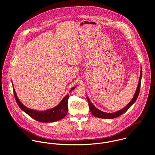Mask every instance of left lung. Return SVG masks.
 <instances>
[{
  "instance_id": "8db88e82",
  "label": "left lung",
  "mask_w": 155,
  "mask_h": 155,
  "mask_svg": "<svg viewBox=\"0 0 155 155\" xmlns=\"http://www.w3.org/2000/svg\"><path fill=\"white\" fill-rule=\"evenodd\" d=\"M141 78H142V69H141V67L140 76L139 82H138V86H137V88L135 93V94L134 95L133 99L131 100V101L125 107H124L122 109L117 111H116V112H114V113H106V112L100 110L99 109L96 108L94 106V104L90 101L88 97H87V101L88 102L89 107V110H90L91 113L94 116L99 117V118H103V119H113V118L117 117L120 116L121 114H124L125 112H126L128 110V109L135 102V101L137 100V99L138 98V96L139 92H140V86H141Z\"/></svg>"
}]
</instances>
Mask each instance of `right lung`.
<instances>
[{"instance_id": "1", "label": "right lung", "mask_w": 155, "mask_h": 155, "mask_svg": "<svg viewBox=\"0 0 155 155\" xmlns=\"http://www.w3.org/2000/svg\"><path fill=\"white\" fill-rule=\"evenodd\" d=\"M13 85V84H12ZM74 86L71 89L70 91H71L76 87ZM13 91L14 94V97L15 98L16 101L20 108L24 111L25 113H27L31 117L34 119L35 120L41 122H54L57 120H59L63 117H64L68 112V100L69 97V94H67L63 98V100L60 101V103L55 107L51 108L50 109L44 111H38L31 109L25 107L23 105L21 102L19 100L17 94L15 92V89L13 85Z\"/></svg>"}]
</instances>
